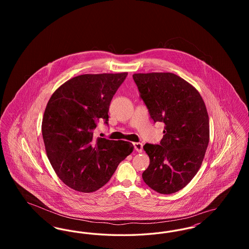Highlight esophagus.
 I'll return each instance as SVG.
<instances>
[{
	"mask_svg": "<svg viewBox=\"0 0 249 249\" xmlns=\"http://www.w3.org/2000/svg\"><path fill=\"white\" fill-rule=\"evenodd\" d=\"M133 146H134V149H135L137 152H139V153L142 152V142H133Z\"/></svg>",
	"mask_w": 249,
	"mask_h": 249,
	"instance_id": "esophagus-1",
	"label": "esophagus"
}]
</instances>
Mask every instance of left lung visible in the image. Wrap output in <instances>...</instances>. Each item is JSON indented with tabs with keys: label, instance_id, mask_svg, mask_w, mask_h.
Masks as SVG:
<instances>
[{
	"label": "left lung",
	"instance_id": "left-lung-1",
	"mask_svg": "<svg viewBox=\"0 0 249 249\" xmlns=\"http://www.w3.org/2000/svg\"><path fill=\"white\" fill-rule=\"evenodd\" d=\"M134 82L155 122H163L160 144L145 143L150 163L144 183L160 194L185 188L201 168L209 142V117L199 91L172 72L134 73Z\"/></svg>",
	"mask_w": 249,
	"mask_h": 249
}]
</instances>
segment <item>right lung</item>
<instances>
[{
    "instance_id": "obj_1",
    "label": "right lung",
    "mask_w": 249,
    "mask_h": 249,
    "mask_svg": "<svg viewBox=\"0 0 249 249\" xmlns=\"http://www.w3.org/2000/svg\"><path fill=\"white\" fill-rule=\"evenodd\" d=\"M128 72L81 74L59 87L48 101L42 134L59 179L79 192H94L133 151L127 141L95 138L97 122L107 124L109 106Z\"/></svg>"
}]
</instances>
